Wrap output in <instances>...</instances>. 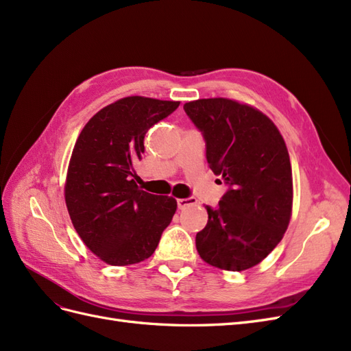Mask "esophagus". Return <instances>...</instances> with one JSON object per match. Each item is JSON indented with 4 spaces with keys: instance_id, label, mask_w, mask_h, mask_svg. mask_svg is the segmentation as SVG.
Listing matches in <instances>:
<instances>
[{
    "instance_id": "34e87169",
    "label": "esophagus",
    "mask_w": 351,
    "mask_h": 351,
    "mask_svg": "<svg viewBox=\"0 0 351 351\" xmlns=\"http://www.w3.org/2000/svg\"><path fill=\"white\" fill-rule=\"evenodd\" d=\"M197 200L195 197H186V199H177V206L178 209H184L187 206H192L196 205Z\"/></svg>"
}]
</instances>
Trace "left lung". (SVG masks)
Masks as SVG:
<instances>
[{"instance_id":"8db88e82","label":"left lung","mask_w":351,"mask_h":351,"mask_svg":"<svg viewBox=\"0 0 351 351\" xmlns=\"http://www.w3.org/2000/svg\"><path fill=\"white\" fill-rule=\"evenodd\" d=\"M183 108L204 136L209 168L227 186L218 206H205L208 224L196 234V249L215 268L249 269L275 249L290 222L285 142L268 117L249 105L214 98Z\"/></svg>"}]
</instances>
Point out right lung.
<instances>
[{
    "label": "right lung",
    "instance_id": "1",
    "mask_svg": "<svg viewBox=\"0 0 351 351\" xmlns=\"http://www.w3.org/2000/svg\"><path fill=\"white\" fill-rule=\"evenodd\" d=\"M180 102L129 97L95 114L71 154L66 205L77 234L99 259L124 267L152 256L177 202L137 189L145 134Z\"/></svg>",
    "mask_w": 351,
    "mask_h": 351
}]
</instances>
